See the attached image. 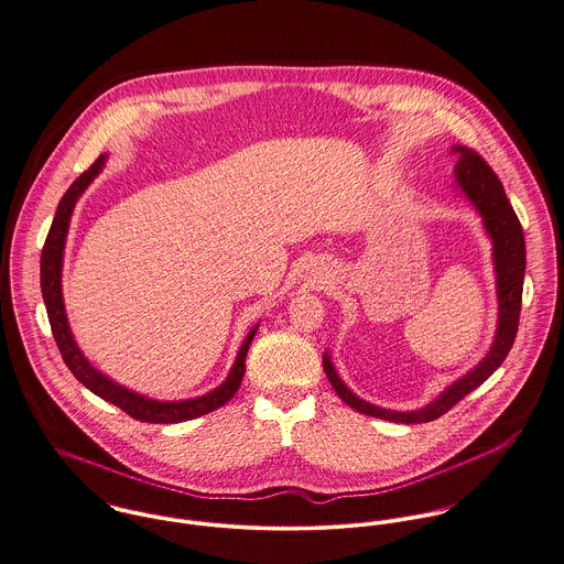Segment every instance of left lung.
<instances>
[{
    "mask_svg": "<svg viewBox=\"0 0 564 564\" xmlns=\"http://www.w3.org/2000/svg\"><path fill=\"white\" fill-rule=\"evenodd\" d=\"M457 165H455V178L462 187V192L468 196V200L477 207V212L484 218L486 230L495 243V270H497V294H499V329L492 341L490 352L486 355L479 366H475L468 375H464L459 381L449 386L434 403H430L423 410L416 412H392L381 410L377 405H370L361 399H357L334 370L329 357L325 355V372L338 392L339 399L350 405L352 410L392 421V423H430L447 414L455 403H459L468 392H473L477 386H481L506 359L510 352L517 329H519V316H521V299H523V276H525V239L521 223L506 198L503 185L499 183L492 167L473 150L466 145H457Z\"/></svg>",
    "mask_w": 564,
    "mask_h": 564,
    "instance_id": "8db88e82",
    "label": "left lung"
}]
</instances>
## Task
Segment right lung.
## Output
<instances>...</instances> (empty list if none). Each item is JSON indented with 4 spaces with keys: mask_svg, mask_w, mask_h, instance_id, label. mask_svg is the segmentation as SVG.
Masks as SVG:
<instances>
[{
    "mask_svg": "<svg viewBox=\"0 0 564 564\" xmlns=\"http://www.w3.org/2000/svg\"><path fill=\"white\" fill-rule=\"evenodd\" d=\"M102 165H105V156H98L94 161V165L89 170H85L72 183V187L65 192V196L58 203L54 223L50 226V232L45 237V246H43V252H41V292H43V301H45V310H47V318H50V327H52V334L56 339V346H58L67 368L74 372V377L83 386H87L100 399H105V401L117 405L119 410H123L134 421H141V423H183V421H192V419H198L203 414H209V412L223 408L226 401H230L232 394L237 392V388L241 383V377L246 372V352H248V346L257 334V327L248 334V338L243 339V344L237 352V359L230 368V375L220 388H216L214 392H209L205 397H198V399L172 401V403L152 401V399L139 397V394L117 386L109 377L98 372L83 357L80 348L76 346V341L72 338L67 316H65L63 294H61L63 248H65V237H67L74 205L80 198V194L89 187V183L100 174Z\"/></svg>",
    "mask_w": 564,
    "mask_h": 564,
    "instance_id": "add662e5",
    "label": "right lung"
}]
</instances>
